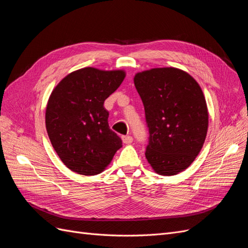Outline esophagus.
<instances>
[{
  "label": "esophagus",
  "mask_w": 248,
  "mask_h": 248,
  "mask_svg": "<svg viewBox=\"0 0 248 248\" xmlns=\"http://www.w3.org/2000/svg\"><path fill=\"white\" fill-rule=\"evenodd\" d=\"M122 140H123L125 144H131V142L133 141V138L130 137V136H123Z\"/></svg>",
  "instance_id": "obj_1"
}]
</instances>
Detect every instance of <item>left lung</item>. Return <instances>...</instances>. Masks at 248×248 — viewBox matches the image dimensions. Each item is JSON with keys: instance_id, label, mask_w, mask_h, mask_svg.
<instances>
[{"instance_id": "obj_1", "label": "left lung", "mask_w": 248, "mask_h": 248, "mask_svg": "<svg viewBox=\"0 0 248 248\" xmlns=\"http://www.w3.org/2000/svg\"><path fill=\"white\" fill-rule=\"evenodd\" d=\"M134 85L149 131L146 158L157 174L177 175L190 166L206 139L208 109L202 89L188 73L171 67L140 72Z\"/></svg>"}]
</instances>
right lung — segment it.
<instances>
[{
    "mask_svg": "<svg viewBox=\"0 0 248 248\" xmlns=\"http://www.w3.org/2000/svg\"><path fill=\"white\" fill-rule=\"evenodd\" d=\"M122 70L87 67L64 78L47 102L46 125L52 147L65 166L80 175L101 172L122 140L109 128L103 103L122 84Z\"/></svg>",
    "mask_w": 248,
    "mask_h": 248,
    "instance_id": "1",
    "label": "right lung"
}]
</instances>
